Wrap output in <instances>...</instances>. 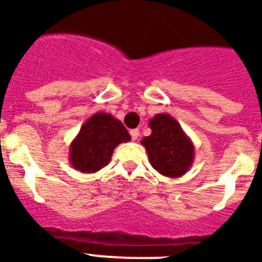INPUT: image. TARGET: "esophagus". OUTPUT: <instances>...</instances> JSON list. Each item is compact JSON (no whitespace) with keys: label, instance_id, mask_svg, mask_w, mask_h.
<instances>
[{"label":"esophagus","instance_id":"34e87169","mask_svg":"<svg viewBox=\"0 0 262 262\" xmlns=\"http://www.w3.org/2000/svg\"><path fill=\"white\" fill-rule=\"evenodd\" d=\"M130 136H132V140H137L139 139V136H140V130L139 129H132L130 130Z\"/></svg>","mask_w":262,"mask_h":262}]
</instances>
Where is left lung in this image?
I'll use <instances>...</instances> for the list:
<instances>
[{
  "mask_svg": "<svg viewBox=\"0 0 262 262\" xmlns=\"http://www.w3.org/2000/svg\"><path fill=\"white\" fill-rule=\"evenodd\" d=\"M152 133L141 140L149 163L159 174L179 178L194 162V145L179 122L167 113L156 114L149 121Z\"/></svg>",
  "mask_w": 262,
  "mask_h": 262,
  "instance_id": "obj_1",
  "label": "left lung"
}]
</instances>
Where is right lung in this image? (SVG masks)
<instances>
[{"label":"right lung","instance_id":"right-lung-1","mask_svg":"<svg viewBox=\"0 0 262 262\" xmlns=\"http://www.w3.org/2000/svg\"><path fill=\"white\" fill-rule=\"evenodd\" d=\"M130 135L119 119L96 113L83 123L69 147V163L84 174H94L110 163L114 148L127 143Z\"/></svg>","mask_w":262,"mask_h":262}]
</instances>
